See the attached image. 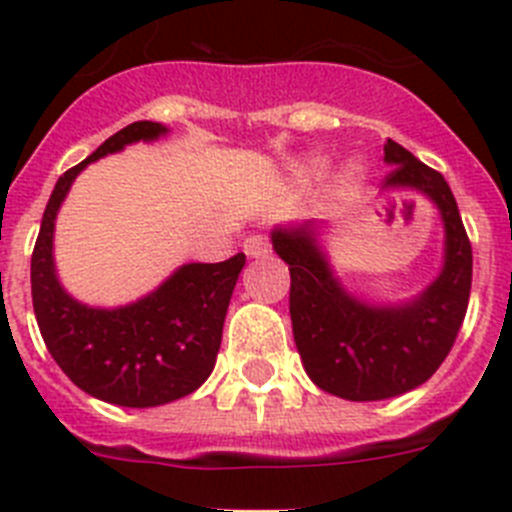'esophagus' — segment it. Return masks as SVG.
<instances>
[{
	"mask_svg": "<svg viewBox=\"0 0 512 512\" xmlns=\"http://www.w3.org/2000/svg\"><path fill=\"white\" fill-rule=\"evenodd\" d=\"M243 251L251 259H261V256H269L271 253V243L264 235H248L246 241H243Z\"/></svg>",
	"mask_w": 512,
	"mask_h": 512,
	"instance_id": "esophagus-1",
	"label": "esophagus"
}]
</instances>
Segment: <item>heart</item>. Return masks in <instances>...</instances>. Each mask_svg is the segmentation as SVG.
I'll use <instances>...</instances> for the list:
<instances>
[{"mask_svg": "<svg viewBox=\"0 0 512 512\" xmlns=\"http://www.w3.org/2000/svg\"><path fill=\"white\" fill-rule=\"evenodd\" d=\"M328 171V158L325 156H307L302 158L300 164L295 166L297 179H305V182H312V179H320V176ZM364 166L361 164H348L346 169L338 176V187H341L343 194H354L359 192L361 184H364Z\"/></svg>", "mask_w": 512, "mask_h": 512, "instance_id": "1", "label": "heart"}]
</instances>
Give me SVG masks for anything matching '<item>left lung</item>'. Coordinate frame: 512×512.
<instances>
[{"mask_svg":"<svg viewBox=\"0 0 512 512\" xmlns=\"http://www.w3.org/2000/svg\"><path fill=\"white\" fill-rule=\"evenodd\" d=\"M384 164L392 166L384 192L423 194L441 215V269L418 295L379 302L351 292L320 243L328 225L271 228V246L289 264V315L307 377L351 402L390 400L428 382L454 346L472 289V246L446 179L390 138Z\"/></svg>","mask_w":512,"mask_h":512,"instance_id":"8db88e82","label":"left lung"}]
</instances>
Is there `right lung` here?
<instances>
[{"label": "right lung", "mask_w": 512, "mask_h": 512, "mask_svg": "<svg viewBox=\"0 0 512 512\" xmlns=\"http://www.w3.org/2000/svg\"><path fill=\"white\" fill-rule=\"evenodd\" d=\"M164 135L169 128L161 122H133L66 171L45 205L30 264L35 318L56 364L79 390L122 408H156L205 384L246 264L243 253L220 264H184L153 292L117 307L87 305L66 292L53 259V235L71 184L99 158Z\"/></svg>", "instance_id": "add662e5"}]
</instances>
